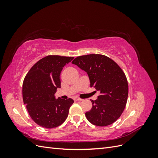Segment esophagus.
Wrapping results in <instances>:
<instances>
[{
	"label": "esophagus",
	"instance_id": "obj_1",
	"mask_svg": "<svg viewBox=\"0 0 158 158\" xmlns=\"http://www.w3.org/2000/svg\"><path fill=\"white\" fill-rule=\"evenodd\" d=\"M74 100L75 102H76V101H81V100H82V99H80L78 97H74Z\"/></svg>",
	"mask_w": 158,
	"mask_h": 158
}]
</instances>
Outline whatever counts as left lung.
I'll list each match as a JSON object with an SVG mask.
<instances>
[{
	"label": "left lung",
	"instance_id": "left-lung-1",
	"mask_svg": "<svg viewBox=\"0 0 158 158\" xmlns=\"http://www.w3.org/2000/svg\"><path fill=\"white\" fill-rule=\"evenodd\" d=\"M72 63L86 72L90 87L100 92L96 100H91L92 107L85 114L88 121L98 127L115 122L125 108L128 94L127 79L120 66L99 54L79 56Z\"/></svg>",
	"mask_w": 158,
	"mask_h": 158
}]
</instances>
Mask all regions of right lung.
Wrapping results in <instances>:
<instances>
[{"mask_svg": "<svg viewBox=\"0 0 158 158\" xmlns=\"http://www.w3.org/2000/svg\"><path fill=\"white\" fill-rule=\"evenodd\" d=\"M73 56L48 55L33 65L23 80L22 96L30 116L38 125L47 128L63 124L68 117L73 99H56L60 88V75Z\"/></svg>", "mask_w": 158, "mask_h": 158, "instance_id": "1", "label": "right lung"}]
</instances>
